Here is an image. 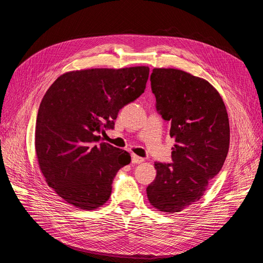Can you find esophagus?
I'll return each instance as SVG.
<instances>
[{
  "mask_svg": "<svg viewBox=\"0 0 263 263\" xmlns=\"http://www.w3.org/2000/svg\"><path fill=\"white\" fill-rule=\"evenodd\" d=\"M144 161H145L144 158L138 157L136 155H132V162L133 163H142Z\"/></svg>",
  "mask_w": 263,
  "mask_h": 263,
  "instance_id": "esophagus-1",
  "label": "esophagus"
}]
</instances>
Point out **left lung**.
<instances>
[{"label": "left lung", "instance_id": "8db88e82", "mask_svg": "<svg viewBox=\"0 0 263 263\" xmlns=\"http://www.w3.org/2000/svg\"><path fill=\"white\" fill-rule=\"evenodd\" d=\"M157 109L171 125L173 163L156 162L157 176L147 187L151 206L174 214L201 200L222 168L229 149V119L217 90L203 78L173 68H155L150 76Z\"/></svg>", "mask_w": 263, "mask_h": 263}]
</instances>
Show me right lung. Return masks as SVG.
I'll list each match as a JSON object with an SVG mask.
<instances>
[{
  "label": "right lung",
  "instance_id": "add662e5",
  "mask_svg": "<svg viewBox=\"0 0 263 263\" xmlns=\"http://www.w3.org/2000/svg\"><path fill=\"white\" fill-rule=\"evenodd\" d=\"M149 68L69 71L55 80L39 105L35 149L47 184L63 201L92 211L112 193L117 171L130 155L98 133L113 128L119 109L145 92Z\"/></svg>",
  "mask_w": 263,
  "mask_h": 263
}]
</instances>
